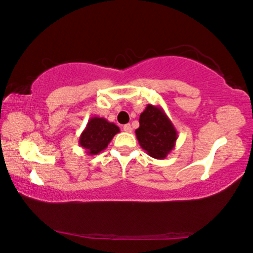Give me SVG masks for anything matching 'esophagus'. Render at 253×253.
<instances>
[{"mask_svg": "<svg viewBox=\"0 0 253 253\" xmlns=\"http://www.w3.org/2000/svg\"><path fill=\"white\" fill-rule=\"evenodd\" d=\"M123 129L124 131H126V133H131V130H133V128L129 125V124H126V125L123 126Z\"/></svg>", "mask_w": 253, "mask_h": 253, "instance_id": "1", "label": "esophagus"}]
</instances>
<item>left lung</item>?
Masks as SVG:
<instances>
[{
	"label": "left lung",
	"mask_w": 253,
	"mask_h": 253,
	"mask_svg": "<svg viewBox=\"0 0 253 253\" xmlns=\"http://www.w3.org/2000/svg\"><path fill=\"white\" fill-rule=\"evenodd\" d=\"M135 133L143 150L158 160L167 158L178 138L170 118L161 107L153 105H147L139 116V127Z\"/></svg>",
	"instance_id": "obj_1"
}]
</instances>
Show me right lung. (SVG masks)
Segmentation results:
<instances>
[{"mask_svg":"<svg viewBox=\"0 0 253 253\" xmlns=\"http://www.w3.org/2000/svg\"><path fill=\"white\" fill-rule=\"evenodd\" d=\"M119 131V127L106 118L92 117L80 136L79 144L87 155H97L108 147V144Z\"/></svg>","mask_w":253,"mask_h":253,"instance_id":"right-lung-1","label":"right lung"}]
</instances>
